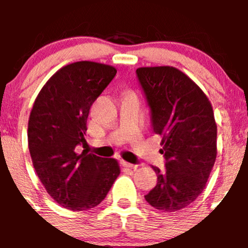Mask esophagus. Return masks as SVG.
<instances>
[{
	"label": "esophagus",
	"instance_id": "esophagus-1",
	"mask_svg": "<svg viewBox=\"0 0 248 248\" xmlns=\"http://www.w3.org/2000/svg\"><path fill=\"white\" fill-rule=\"evenodd\" d=\"M121 164L124 167V168H128V169H137V167H138L137 164H132V163H128V162H124V161H122Z\"/></svg>",
	"mask_w": 248,
	"mask_h": 248
}]
</instances>
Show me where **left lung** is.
Instances as JSON below:
<instances>
[{
  "instance_id": "1",
  "label": "left lung",
  "mask_w": 248,
  "mask_h": 248,
  "mask_svg": "<svg viewBox=\"0 0 248 248\" xmlns=\"http://www.w3.org/2000/svg\"><path fill=\"white\" fill-rule=\"evenodd\" d=\"M137 77L151 110L152 128L162 136L166 169L152 167L157 185L145 196L151 206L175 212L205 188L217 156V124L206 94L175 67H141Z\"/></svg>"
}]
</instances>
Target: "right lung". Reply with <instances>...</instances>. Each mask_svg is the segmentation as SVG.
I'll return each instance as SVG.
<instances>
[{"label": "right lung", "instance_id": "right-lung-1", "mask_svg": "<svg viewBox=\"0 0 248 248\" xmlns=\"http://www.w3.org/2000/svg\"><path fill=\"white\" fill-rule=\"evenodd\" d=\"M115 76L109 64H67L47 80L32 107L27 129L32 163L47 193L64 209L97 206L120 175L116 159L77 152L86 142L90 108Z\"/></svg>", "mask_w": 248, "mask_h": 248}]
</instances>
